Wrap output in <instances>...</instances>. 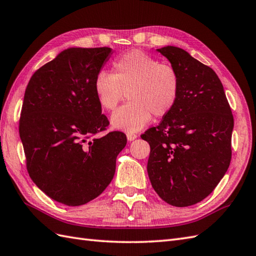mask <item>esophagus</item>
<instances>
[{"instance_id": "esophagus-1", "label": "esophagus", "mask_w": 256, "mask_h": 256, "mask_svg": "<svg viewBox=\"0 0 256 256\" xmlns=\"http://www.w3.org/2000/svg\"><path fill=\"white\" fill-rule=\"evenodd\" d=\"M126 138L128 142H133L134 140L137 138V134L135 133H126Z\"/></svg>"}]
</instances>
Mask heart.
Wrapping results in <instances>:
<instances>
[{
    "label": "heart",
    "mask_w": 256,
    "mask_h": 256,
    "mask_svg": "<svg viewBox=\"0 0 256 256\" xmlns=\"http://www.w3.org/2000/svg\"><path fill=\"white\" fill-rule=\"evenodd\" d=\"M112 74L102 70L94 80L98 104L114 111L124 96L128 102L111 116V126L128 133L147 126L152 119L166 116L175 106L180 94V74L173 66L161 64L140 50L118 57Z\"/></svg>",
    "instance_id": "b5f03b06"
}]
</instances>
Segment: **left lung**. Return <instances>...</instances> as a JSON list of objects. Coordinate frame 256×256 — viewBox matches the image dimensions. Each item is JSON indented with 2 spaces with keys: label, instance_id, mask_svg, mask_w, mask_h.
Segmentation results:
<instances>
[{
  "label": "left lung",
  "instance_id": "8db88e82",
  "mask_svg": "<svg viewBox=\"0 0 256 256\" xmlns=\"http://www.w3.org/2000/svg\"><path fill=\"white\" fill-rule=\"evenodd\" d=\"M180 74L175 106L140 137L149 142V180L174 206L196 204L211 194L230 164L234 116L213 69L185 50H156Z\"/></svg>",
  "mask_w": 256,
  "mask_h": 256
}]
</instances>
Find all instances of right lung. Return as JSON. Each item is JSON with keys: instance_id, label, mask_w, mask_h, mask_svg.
<instances>
[{"instance_id": "obj_1", "label": "right lung", "mask_w": 256, "mask_h": 256, "mask_svg": "<svg viewBox=\"0 0 256 256\" xmlns=\"http://www.w3.org/2000/svg\"><path fill=\"white\" fill-rule=\"evenodd\" d=\"M111 54L110 48H69L36 71L24 92L19 135L27 170L45 194L64 206L100 196L126 145L122 132L90 138L109 124L94 80Z\"/></svg>"}]
</instances>
